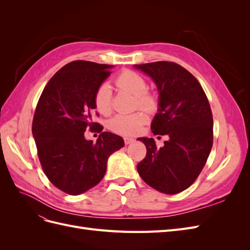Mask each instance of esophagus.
<instances>
[{"instance_id": "esophagus-1", "label": "esophagus", "mask_w": 250, "mask_h": 250, "mask_svg": "<svg viewBox=\"0 0 250 250\" xmlns=\"http://www.w3.org/2000/svg\"><path fill=\"white\" fill-rule=\"evenodd\" d=\"M133 142H134V139H132V138H128V137H125V138H124L125 145H129V144H131V143H133Z\"/></svg>"}]
</instances>
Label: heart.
Listing matches in <instances>:
<instances>
[{"mask_svg": "<svg viewBox=\"0 0 250 250\" xmlns=\"http://www.w3.org/2000/svg\"><path fill=\"white\" fill-rule=\"evenodd\" d=\"M115 82L121 90H125L135 97V107L147 112L156 110L158 105L157 98L154 94L148 92V82L142 75L126 70L119 75ZM94 101L98 111L105 116L109 115L112 111V89L109 83L103 82L98 86ZM146 122L147 117L141 111L131 113V115L120 113L110 120L109 128L113 132L119 134L134 135L141 131L142 127Z\"/></svg>", "mask_w": 250, "mask_h": 250, "instance_id": "1", "label": "heart"}]
</instances>
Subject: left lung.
Returning a JSON list of instances; mask_svg holds the SVG:
<instances>
[{
    "instance_id": "8db88e82",
    "label": "left lung",
    "mask_w": 250,
    "mask_h": 250,
    "mask_svg": "<svg viewBox=\"0 0 250 250\" xmlns=\"http://www.w3.org/2000/svg\"><path fill=\"white\" fill-rule=\"evenodd\" d=\"M153 79L158 90V112L151 130L168 135L157 148L154 140L140 138L147 154L138 164L147 185L165 194L185 191L197 179L213 146V115L198 80L185 67L169 62L134 64Z\"/></svg>"
}]
</instances>
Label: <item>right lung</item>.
<instances>
[{"label": "right lung", "mask_w": 250, "mask_h": 250, "mask_svg": "<svg viewBox=\"0 0 250 250\" xmlns=\"http://www.w3.org/2000/svg\"><path fill=\"white\" fill-rule=\"evenodd\" d=\"M111 67L85 60L67 63L49 80L37 102L32 123L37 155L48 179L66 194L80 195L99 184L108 157L124 147V140L111 132H102L96 144L84 138L88 126L103 129L93 122L99 116L94 97Z\"/></svg>", "instance_id": "obj_1"}]
</instances>
